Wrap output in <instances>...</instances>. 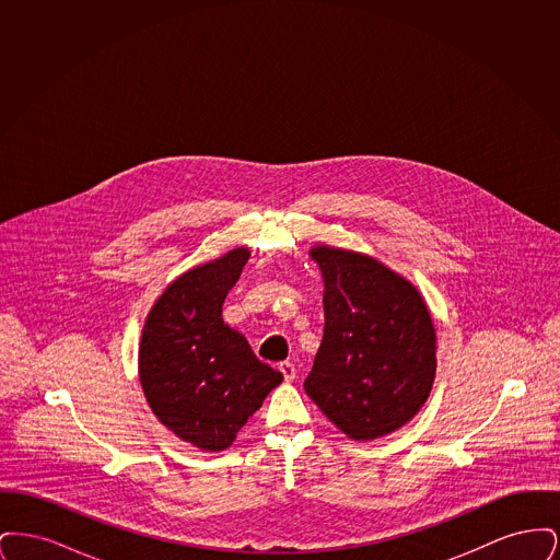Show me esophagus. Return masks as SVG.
<instances>
[{"mask_svg": "<svg viewBox=\"0 0 560 560\" xmlns=\"http://www.w3.org/2000/svg\"><path fill=\"white\" fill-rule=\"evenodd\" d=\"M279 372L283 373L285 382H293L295 380V368H293V363H290V361L279 363Z\"/></svg>", "mask_w": 560, "mask_h": 560, "instance_id": "esophagus-1", "label": "esophagus"}]
</instances>
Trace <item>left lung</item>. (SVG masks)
Masks as SVG:
<instances>
[{
	"label": "left lung",
	"mask_w": 560,
	"mask_h": 560,
	"mask_svg": "<svg viewBox=\"0 0 560 560\" xmlns=\"http://www.w3.org/2000/svg\"><path fill=\"white\" fill-rule=\"evenodd\" d=\"M325 329L304 390L348 439L372 441L405 427L427 402L436 334L427 302L372 256L315 245Z\"/></svg>",
	"instance_id": "8db88e82"
}]
</instances>
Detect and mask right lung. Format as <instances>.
<instances>
[{
    "label": "right lung",
    "mask_w": 560,
    "mask_h": 560,
    "mask_svg": "<svg viewBox=\"0 0 560 560\" xmlns=\"http://www.w3.org/2000/svg\"><path fill=\"white\" fill-rule=\"evenodd\" d=\"M249 258L237 247L172 281L142 327L138 373L161 424L203 452L226 450L283 375L222 319Z\"/></svg>",
    "instance_id": "add662e5"
}]
</instances>
